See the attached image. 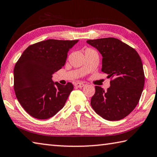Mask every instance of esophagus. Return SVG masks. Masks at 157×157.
Here are the masks:
<instances>
[{"mask_svg":"<svg viewBox=\"0 0 157 157\" xmlns=\"http://www.w3.org/2000/svg\"><path fill=\"white\" fill-rule=\"evenodd\" d=\"M75 85L76 87H78V88H82V87L85 86V84L84 83H82V82H77Z\"/></svg>","mask_w":157,"mask_h":157,"instance_id":"esophagus-1","label":"esophagus"}]
</instances>
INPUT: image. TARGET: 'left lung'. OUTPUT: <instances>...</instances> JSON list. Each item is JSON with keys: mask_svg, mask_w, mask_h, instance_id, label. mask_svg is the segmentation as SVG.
Wrapping results in <instances>:
<instances>
[{"mask_svg": "<svg viewBox=\"0 0 157 157\" xmlns=\"http://www.w3.org/2000/svg\"><path fill=\"white\" fill-rule=\"evenodd\" d=\"M86 42L101 53L102 71L111 79V86L106 91L95 86L91 107L106 120H121L134 109L141 96L145 84L141 59L134 48L113 37Z\"/></svg>", "mask_w": 157, "mask_h": 157, "instance_id": "obj_1", "label": "left lung"}]
</instances>
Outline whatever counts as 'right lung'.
<instances>
[{
	"label": "right lung",
	"instance_id": "1",
	"mask_svg": "<svg viewBox=\"0 0 157 157\" xmlns=\"http://www.w3.org/2000/svg\"><path fill=\"white\" fill-rule=\"evenodd\" d=\"M78 40L48 39L26 48L14 68V89L25 111L37 119H48L64 106L73 85L52 80L65 64L67 52Z\"/></svg>",
	"mask_w": 157,
	"mask_h": 157
}]
</instances>
